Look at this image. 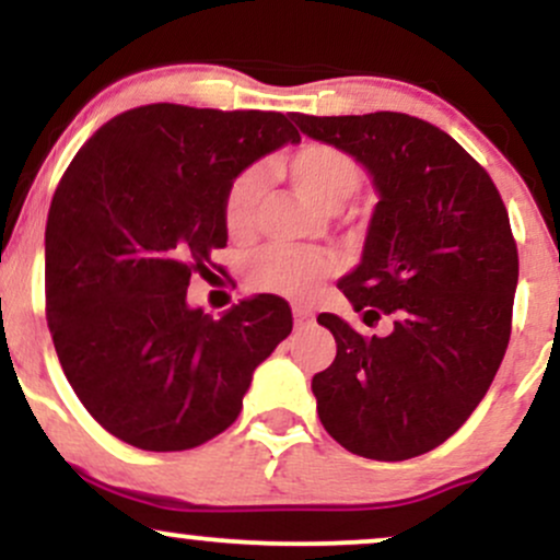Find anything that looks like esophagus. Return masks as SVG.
<instances>
[{
  "instance_id": "obj_1",
  "label": "esophagus",
  "mask_w": 560,
  "mask_h": 560,
  "mask_svg": "<svg viewBox=\"0 0 560 560\" xmlns=\"http://www.w3.org/2000/svg\"><path fill=\"white\" fill-rule=\"evenodd\" d=\"M292 313H294V326H298V329H305V326L313 324V313L305 311V307H294Z\"/></svg>"
}]
</instances>
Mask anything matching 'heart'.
<instances>
[{
  "label": "heart",
  "mask_w": 560,
  "mask_h": 560,
  "mask_svg": "<svg viewBox=\"0 0 560 560\" xmlns=\"http://www.w3.org/2000/svg\"><path fill=\"white\" fill-rule=\"evenodd\" d=\"M276 171L294 189L311 197L320 208L337 210L355 195L363 184V168L350 152L326 141H311L276 160ZM266 173L260 165H247L231 178L223 195V226L231 240H247L258 226ZM337 271V260L324 249L262 247L253 253L244 266L247 284L258 292L281 294V298H311L324 279Z\"/></svg>",
  "instance_id": "b5f03b06"
}]
</instances>
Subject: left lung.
Masks as SVG:
<instances>
[{"label":"left lung","mask_w":560,"mask_h":560,"mask_svg":"<svg viewBox=\"0 0 560 560\" xmlns=\"http://www.w3.org/2000/svg\"><path fill=\"white\" fill-rule=\"evenodd\" d=\"M307 137L350 152L378 205L363 262L339 281L387 337L320 313L337 358L313 376L318 419L350 453L408 460L464 427L511 339L518 249L498 186L450 133L405 113H292Z\"/></svg>","instance_id":"obj_1"}]
</instances>
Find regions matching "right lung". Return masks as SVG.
<instances>
[{"label":"right lung","instance_id":"right-lung-1","mask_svg":"<svg viewBox=\"0 0 560 560\" xmlns=\"http://www.w3.org/2000/svg\"><path fill=\"white\" fill-rule=\"evenodd\" d=\"M287 141L292 115L141 105L107 120L70 160L44 234L52 342L83 408L152 453L205 445L242 410L253 371L292 331L276 294L221 318L191 311V273L226 247L231 178Z\"/></svg>","mask_w":560,"mask_h":560}]
</instances>
